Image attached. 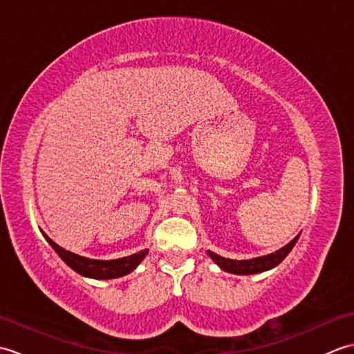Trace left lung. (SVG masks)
<instances>
[{
  "label": "left lung",
  "instance_id": "1",
  "mask_svg": "<svg viewBox=\"0 0 354 354\" xmlns=\"http://www.w3.org/2000/svg\"><path fill=\"white\" fill-rule=\"evenodd\" d=\"M298 237L299 236H297L290 243L283 246L281 250H278L277 252H272L269 255H263V257H257V259H252V260H231V259L221 257V255H217L212 251H208V255L223 270H227V272L239 274V275L259 274V272H265V270H268V269H272L277 265H280V263L286 259V255H288L292 251V248L295 246Z\"/></svg>",
  "mask_w": 354,
  "mask_h": 354
}]
</instances>
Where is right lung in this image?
Listing matches in <instances>:
<instances>
[{"mask_svg":"<svg viewBox=\"0 0 354 354\" xmlns=\"http://www.w3.org/2000/svg\"><path fill=\"white\" fill-rule=\"evenodd\" d=\"M44 237L47 239V242L51 245L53 250L57 252L59 257H61L73 270H76L77 274L84 277L95 278V280H111V278H118L132 272L149 252L147 250H145L140 251L138 254H132L129 257L117 260H91L64 250V248L53 242L47 234H44Z\"/></svg>","mask_w":354,"mask_h":354,"instance_id":"obj_1","label":"right lung"}]
</instances>
